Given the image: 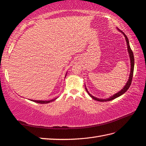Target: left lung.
<instances>
[{
	"mask_svg": "<svg viewBox=\"0 0 146 146\" xmlns=\"http://www.w3.org/2000/svg\"><path fill=\"white\" fill-rule=\"evenodd\" d=\"M121 32L123 34V35H124V37L125 38V40H126V43H127V50H128V52L129 54V57H130V60H131V72H130V75H129V79H128V81L125 84V86L123 87L122 89L120 90L119 92H118L117 93H116L115 94L113 95L112 96L110 97L108 99H99V98H97L96 97H94L93 96H92L88 92V90H87V88L86 87V90L87 92L88 93V94L91 97V98L94 99L96 100H98V101H100V102H106V101H109V100H112L113 99H114L115 98H118V97L121 96V95H122L123 94H124L127 90H128V89L129 88V87H130L131 82H132V77H133V72H134V54L133 52H132V50H131V47H130V45H129V42L128 40V38L127 37V36L125 35V34L124 32H122V31H121ZM86 87V86H85Z\"/></svg>",
	"mask_w": 146,
	"mask_h": 146,
	"instance_id": "1",
	"label": "left lung"
}]
</instances>
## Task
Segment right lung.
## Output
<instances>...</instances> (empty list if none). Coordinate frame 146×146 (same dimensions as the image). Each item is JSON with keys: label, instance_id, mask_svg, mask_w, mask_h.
Instances as JSON below:
<instances>
[{"label": "right lung", "instance_id": "obj_1", "mask_svg": "<svg viewBox=\"0 0 146 146\" xmlns=\"http://www.w3.org/2000/svg\"><path fill=\"white\" fill-rule=\"evenodd\" d=\"M66 76H65V77H66ZM57 98H55V99H53L52 100H31V101H33L34 102H37V103H39V104H47V103H49V102H51L54 101V100H55L56 99H57Z\"/></svg>", "mask_w": 146, "mask_h": 146}]
</instances>
